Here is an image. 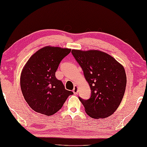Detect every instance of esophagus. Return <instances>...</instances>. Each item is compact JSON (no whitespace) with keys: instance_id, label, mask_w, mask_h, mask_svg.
<instances>
[{"instance_id":"obj_1","label":"esophagus","mask_w":147,"mask_h":147,"mask_svg":"<svg viewBox=\"0 0 147 147\" xmlns=\"http://www.w3.org/2000/svg\"><path fill=\"white\" fill-rule=\"evenodd\" d=\"M78 88L77 86H74L73 90V92H74V94H76L78 93Z\"/></svg>"}]
</instances>
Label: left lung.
Wrapping results in <instances>:
<instances>
[{"instance_id":"8db88e82","label":"left lung","mask_w":147,"mask_h":147,"mask_svg":"<svg viewBox=\"0 0 147 147\" xmlns=\"http://www.w3.org/2000/svg\"><path fill=\"white\" fill-rule=\"evenodd\" d=\"M71 53L90 87V98L79 97L86 113L93 119L110 117L119 108L125 93L127 78L123 65L99 50H73Z\"/></svg>"}]
</instances>
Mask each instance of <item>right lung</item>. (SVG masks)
<instances>
[{
    "mask_svg": "<svg viewBox=\"0 0 147 147\" xmlns=\"http://www.w3.org/2000/svg\"><path fill=\"white\" fill-rule=\"evenodd\" d=\"M71 51L68 48L45 47L32 55L23 69L20 76L23 96L37 113L52 115L61 109L68 96L73 94L55 77L60 62Z\"/></svg>",
    "mask_w": 147,
    "mask_h": 147,
    "instance_id": "1",
    "label": "right lung"
}]
</instances>
